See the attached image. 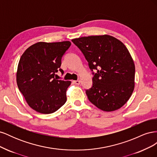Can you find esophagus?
Wrapping results in <instances>:
<instances>
[{
    "mask_svg": "<svg viewBox=\"0 0 157 157\" xmlns=\"http://www.w3.org/2000/svg\"><path fill=\"white\" fill-rule=\"evenodd\" d=\"M73 83L74 84H77V85H78V84H80V81L79 80H73Z\"/></svg>",
    "mask_w": 157,
    "mask_h": 157,
    "instance_id": "34e87169",
    "label": "esophagus"
}]
</instances>
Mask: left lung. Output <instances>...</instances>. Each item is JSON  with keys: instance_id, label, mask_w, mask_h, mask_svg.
Segmentation results:
<instances>
[{"instance_id": "8db88e82", "label": "left lung", "mask_w": 157, "mask_h": 157, "mask_svg": "<svg viewBox=\"0 0 157 157\" xmlns=\"http://www.w3.org/2000/svg\"><path fill=\"white\" fill-rule=\"evenodd\" d=\"M72 42L81 50L92 74L93 86L86 90L89 101L104 111L122 107L134 89L135 65L121 41L110 35L83 36Z\"/></svg>"}]
</instances>
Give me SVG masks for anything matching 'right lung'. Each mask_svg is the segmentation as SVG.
<instances>
[{"label":"right lung","instance_id":"right-lung-1","mask_svg":"<svg viewBox=\"0 0 157 157\" xmlns=\"http://www.w3.org/2000/svg\"><path fill=\"white\" fill-rule=\"evenodd\" d=\"M71 43L39 42L29 47L21 56L16 73L19 90L28 105L42 114L54 113L67 101L66 92L71 81L58 80L61 58Z\"/></svg>","mask_w":157,"mask_h":157}]
</instances>
